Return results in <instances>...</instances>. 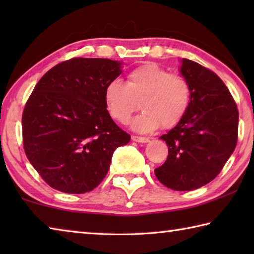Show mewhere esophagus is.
Wrapping results in <instances>:
<instances>
[{
    "instance_id": "34e87169",
    "label": "esophagus",
    "mask_w": 254,
    "mask_h": 254,
    "mask_svg": "<svg viewBox=\"0 0 254 254\" xmlns=\"http://www.w3.org/2000/svg\"><path fill=\"white\" fill-rule=\"evenodd\" d=\"M132 140L135 141V142H140V143H148L150 139L145 136H137V135H132Z\"/></svg>"
}]
</instances>
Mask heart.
I'll return each instance as SVG.
<instances>
[{
	"mask_svg": "<svg viewBox=\"0 0 254 254\" xmlns=\"http://www.w3.org/2000/svg\"><path fill=\"white\" fill-rule=\"evenodd\" d=\"M106 109L111 117L127 123L139 109L142 113L133 119L132 128L141 133L152 132L159 127L168 128L177 124L190 102L187 80L154 63H145L127 76V83L112 80L104 91Z\"/></svg>",
	"mask_w": 254,
	"mask_h": 254,
	"instance_id": "1",
	"label": "heart"
}]
</instances>
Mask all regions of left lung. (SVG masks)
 I'll list each match as a JSON object with an SVG mask.
<instances>
[{"label":"left lung","mask_w":254,"mask_h":254,"mask_svg":"<svg viewBox=\"0 0 254 254\" xmlns=\"http://www.w3.org/2000/svg\"><path fill=\"white\" fill-rule=\"evenodd\" d=\"M180 63L190 102L183 119L160 136L168 145V157L154 175L166 187L183 191L204 186L220 174L238 141L239 112L215 72L191 60Z\"/></svg>","instance_id":"1"}]
</instances>
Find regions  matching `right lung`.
Returning <instances> with one entry per match:
<instances>
[{"mask_svg": "<svg viewBox=\"0 0 254 254\" xmlns=\"http://www.w3.org/2000/svg\"><path fill=\"white\" fill-rule=\"evenodd\" d=\"M122 62L72 58L41 77L22 114L24 151L50 187L67 194L96 188L117 148L130 142L106 110V85Z\"/></svg>", "mask_w": 254, "mask_h": 254, "instance_id": "right-lung-1", "label": "right lung"}]
</instances>
